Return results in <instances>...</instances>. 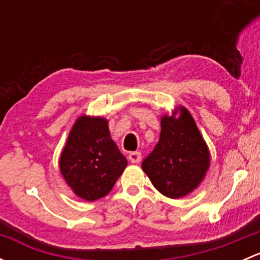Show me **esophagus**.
I'll return each instance as SVG.
<instances>
[{"instance_id":"obj_1","label":"esophagus","mask_w":260,"mask_h":260,"mask_svg":"<svg viewBox=\"0 0 260 260\" xmlns=\"http://www.w3.org/2000/svg\"><path fill=\"white\" fill-rule=\"evenodd\" d=\"M128 158H129V161L132 162V164H138V162H141V159H142V154H141V152L138 151L131 152Z\"/></svg>"}]
</instances>
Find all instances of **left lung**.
<instances>
[{
    "label": "left lung",
    "mask_w": 260,
    "mask_h": 260,
    "mask_svg": "<svg viewBox=\"0 0 260 260\" xmlns=\"http://www.w3.org/2000/svg\"><path fill=\"white\" fill-rule=\"evenodd\" d=\"M161 119V135L142 169L154 187L171 199L195 190L210 166V153L187 109L180 108Z\"/></svg>",
    "instance_id": "left-lung-1"
}]
</instances>
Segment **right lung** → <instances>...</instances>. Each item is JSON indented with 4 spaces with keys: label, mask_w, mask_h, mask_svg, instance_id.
<instances>
[{
    "label": "right lung",
    "mask_w": 260,
    "mask_h": 260,
    "mask_svg": "<svg viewBox=\"0 0 260 260\" xmlns=\"http://www.w3.org/2000/svg\"><path fill=\"white\" fill-rule=\"evenodd\" d=\"M127 167L109 135L104 118L83 115L75 122L60 156V171L68 185L86 201L108 195Z\"/></svg>",
    "instance_id": "right-lung-1"
}]
</instances>
